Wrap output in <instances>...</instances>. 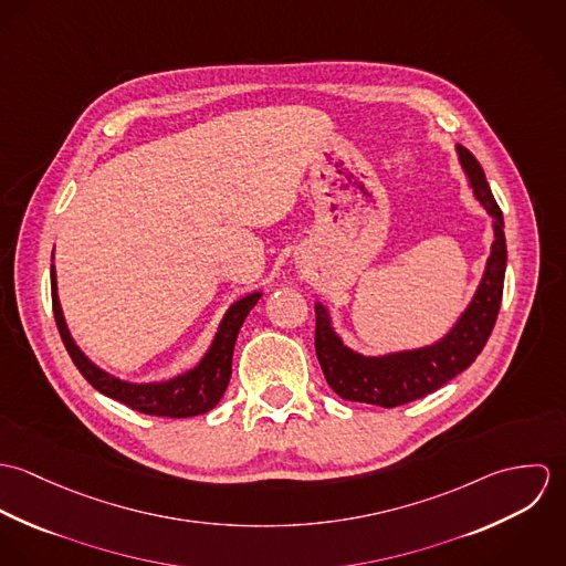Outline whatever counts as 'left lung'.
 I'll use <instances>...</instances> for the list:
<instances>
[{
    "instance_id": "left-lung-1",
    "label": "left lung",
    "mask_w": 566,
    "mask_h": 566,
    "mask_svg": "<svg viewBox=\"0 0 566 566\" xmlns=\"http://www.w3.org/2000/svg\"><path fill=\"white\" fill-rule=\"evenodd\" d=\"M455 153L473 196L492 220V243L482 281L464 312L442 337L424 346L381 355H364L344 344L333 326L331 310L323 301H316V355L326 384L346 401L397 407L422 399L467 370L492 333L507 263L503 213L492 198L482 165L462 146H455Z\"/></svg>"
}]
</instances>
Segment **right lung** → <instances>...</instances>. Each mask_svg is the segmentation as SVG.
<instances>
[{"instance_id":"obj_1","label":"right lung","mask_w":566,"mask_h":566,"mask_svg":"<svg viewBox=\"0 0 566 566\" xmlns=\"http://www.w3.org/2000/svg\"><path fill=\"white\" fill-rule=\"evenodd\" d=\"M54 261V252H52ZM52 279V307L54 318L59 324V333L63 337V344L74 359L76 368L82 377L104 397L128 405L130 409L150 413V416H167V418H189L198 413H207L220 403V399L227 392V386L231 381V366H233V350L240 335L245 316L250 310L259 303L263 292H250L242 298H238L222 321L218 324V331L205 350V355L185 373H178L163 381H126L119 379L104 368H99L93 359L84 355L81 346L76 344L70 326L65 323V314L59 301V285H56V268L52 263L50 270Z\"/></svg>"}]
</instances>
